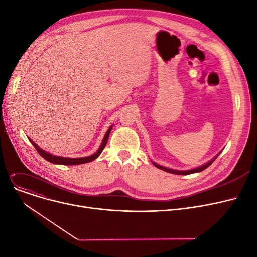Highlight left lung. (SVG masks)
Here are the masks:
<instances>
[{"label":"left lung","instance_id":"8db88e82","mask_svg":"<svg viewBox=\"0 0 257 257\" xmlns=\"http://www.w3.org/2000/svg\"><path fill=\"white\" fill-rule=\"evenodd\" d=\"M221 153V152H220ZM220 153L219 154H217L215 155L211 160H209L208 163H206V164H204V165H202V166H200V167H198V168H195V169H192V170H187V171H178V170H172V169H169V168H166V167H163V166H159V165H157V164H155V163H153L152 161V164L156 167V168H158V169H160V170H163V171H166V172H168V173H172V174H177V175H190V174H194V173H198V172H202L203 170H205L206 168H208L213 161L215 160V158H217L219 155H220Z\"/></svg>","mask_w":257,"mask_h":257}]
</instances>
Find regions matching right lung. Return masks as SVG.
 Wrapping results in <instances>:
<instances>
[{
  "mask_svg": "<svg viewBox=\"0 0 257 257\" xmlns=\"http://www.w3.org/2000/svg\"><path fill=\"white\" fill-rule=\"evenodd\" d=\"M112 129V126L107 130L106 134L104 136V139L102 141V144L100 146V148L98 149V151L90 155V156H86V157H78V158H69V157H62V156H57V155H53L50 154L48 152H46L45 150H43L42 148H39L32 140L29 139V141L32 143V145L35 147V149L37 150V152L40 154V156L44 157L46 160L50 161L52 164H55V165H64V166H74V165H81V164H86V163H90V161L96 159L103 151V149L105 148L107 141H108V137H109V133Z\"/></svg>",
  "mask_w": 257,
  "mask_h": 257,
  "instance_id": "add662e5",
  "label": "right lung"
}]
</instances>
